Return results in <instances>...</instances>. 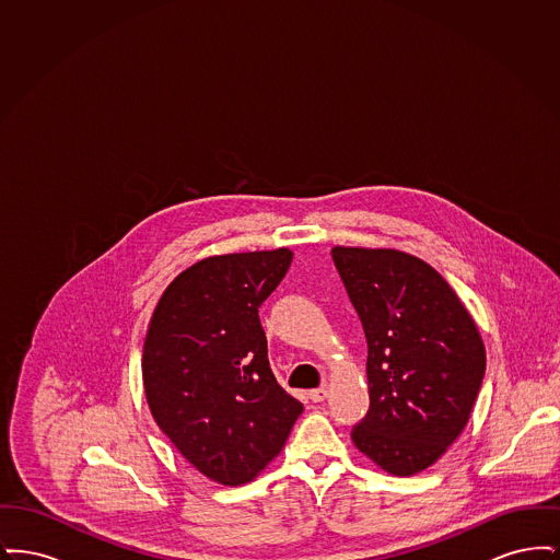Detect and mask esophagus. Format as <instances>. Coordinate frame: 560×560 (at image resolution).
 I'll return each instance as SVG.
<instances>
[{
  "label": "esophagus",
  "instance_id": "1",
  "mask_svg": "<svg viewBox=\"0 0 560 560\" xmlns=\"http://www.w3.org/2000/svg\"><path fill=\"white\" fill-rule=\"evenodd\" d=\"M308 399L313 400V402H320V400L327 399V388L320 386V388L311 390V393H308Z\"/></svg>",
  "mask_w": 560,
  "mask_h": 560
}]
</instances>
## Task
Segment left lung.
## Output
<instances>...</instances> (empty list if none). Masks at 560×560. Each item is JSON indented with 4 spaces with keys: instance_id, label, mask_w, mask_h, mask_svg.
<instances>
[{
    "instance_id": "left-lung-1",
    "label": "left lung",
    "mask_w": 560,
    "mask_h": 560,
    "mask_svg": "<svg viewBox=\"0 0 560 560\" xmlns=\"http://www.w3.org/2000/svg\"><path fill=\"white\" fill-rule=\"evenodd\" d=\"M331 258L368 338L370 409L352 443L390 475H418L468 424L485 375L479 327L411 254L336 245Z\"/></svg>"
}]
</instances>
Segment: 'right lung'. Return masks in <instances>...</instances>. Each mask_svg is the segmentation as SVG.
Segmentation results:
<instances>
[{
    "label": "right lung",
    "mask_w": 560,
    "mask_h": 560,
    "mask_svg": "<svg viewBox=\"0 0 560 560\" xmlns=\"http://www.w3.org/2000/svg\"><path fill=\"white\" fill-rule=\"evenodd\" d=\"M288 247L224 254L163 292L142 350L151 413L208 479L249 482L283 450L304 411L275 380L258 308L292 265Z\"/></svg>",
    "instance_id": "obj_1"
}]
</instances>
